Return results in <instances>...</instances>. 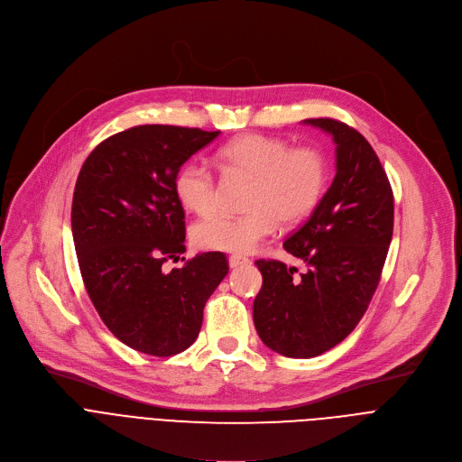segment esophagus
<instances>
[{
    "instance_id": "1",
    "label": "esophagus",
    "mask_w": 462,
    "mask_h": 462,
    "mask_svg": "<svg viewBox=\"0 0 462 462\" xmlns=\"http://www.w3.org/2000/svg\"><path fill=\"white\" fill-rule=\"evenodd\" d=\"M250 259L245 257V255H230L228 257V265L230 269H237V267H243V265H248Z\"/></svg>"
}]
</instances>
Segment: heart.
Returning <instances> with one entry per match:
<instances>
[{
	"instance_id": "b5f03b06",
	"label": "heart",
	"mask_w": 462,
	"mask_h": 462,
	"mask_svg": "<svg viewBox=\"0 0 462 462\" xmlns=\"http://www.w3.org/2000/svg\"><path fill=\"white\" fill-rule=\"evenodd\" d=\"M217 159L226 175L252 179L245 205L248 214H217L197 223L191 237L205 250L250 252L278 223L292 226L309 217L325 191L328 166L316 146L292 148L278 137L248 134L226 143ZM173 189L179 203L197 216L216 212L221 201L216 173L199 161L180 166Z\"/></svg>"
}]
</instances>
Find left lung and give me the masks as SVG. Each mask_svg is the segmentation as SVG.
Segmentation results:
<instances>
[{"mask_svg":"<svg viewBox=\"0 0 462 462\" xmlns=\"http://www.w3.org/2000/svg\"><path fill=\"white\" fill-rule=\"evenodd\" d=\"M337 144V175L321 201L285 243L305 274L257 259L263 285L254 300L259 338L289 358H312L340 344L365 314L393 236V189L358 131L335 118H307Z\"/></svg>","mask_w":462,"mask_h":462,"instance_id":"1","label":"left lung"}]
</instances>
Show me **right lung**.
I'll return each instance as SVG.
<instances>
[{
  "label": "right lung",
  "instance_id": "1",
  "mask_svg": "<svg viewBox=\"0 0 462 462\" xmlns=\"http://www.w3.org/2000/svg\"><path fill=\"white\" fill-rule=\"evenodd\" d=\"M219 134L135 125L100 143L79 173L71 228L86 291L109 331L144 355L188 349L199 337L207 300L228 274L221 252L162 271L186 250L175 175Z\"/></svg>",
  "mask_w": 462,
  "mask_h": 462
}]
</instances>
